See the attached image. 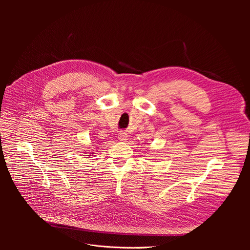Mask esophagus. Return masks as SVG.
Returning a JSON list of instances; mask_svg holds the SVG:
<instances>
[{"mask_svg":"<svg viewBox=\"0 0 250 250\" xmlns=\"http://www.w3.org/2000/svg\"><path fill=\"white\" fill-rule=\"evenodd\" d=\"M118 137H119V139H120L121 141H125V140L127 139V133H125V132H120V133L118 134Z\"/></svg>","mask_w":250,"mask_h":250,"instance_id":"obj_1","label":"esophagus"}]
</instances>
